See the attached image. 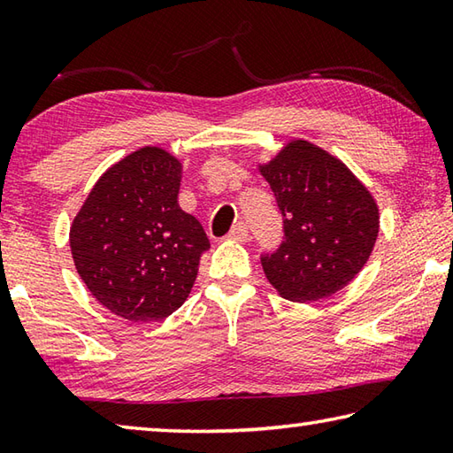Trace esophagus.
I'll list each match as a JSON object with an SVG mask.
<instances>
[{"label":"esophagus","instance_id":"34e87169","mask_svg":"<svg viewBox=\"0 0 453 453\" xmlns=\"http://www.w3.org/2000/svg\"><path fill=\"white\" fill-rule=\"evenodd\" d=\"M248 235H250L248 226H245L243 221H237V224L232 227V232L227 234L229 240H234V242H245L248 240Z\"/></svg>","mask_w":453,"mask_h":453}]
</instances>
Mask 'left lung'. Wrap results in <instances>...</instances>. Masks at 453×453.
Instances as JSON below:
<instances>
[{"mask_svg": "<svg viewBox=\"0 0 453 453\" xmlns=\"http://www.w3.org/2000/svg\"><path fill=\"white\" fill-rule=\"evenodd\" d=\"M283 218V242L262 256L281 297L310 303L334 296L362 272L380 232L370 191L332 153L294 140L259 165Z\"/></svg>", "mask_w": 453, "mask_h": 453, "instance_id": "1", "label": "left lung"}]
</instances>
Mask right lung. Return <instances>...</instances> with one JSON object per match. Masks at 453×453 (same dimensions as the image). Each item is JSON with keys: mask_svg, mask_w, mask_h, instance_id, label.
Returning <instances> with one entry per match:
<instances>
[{"mask_svg": "<svg viewBox=\"0 0 453 453\" xmlns=\"http://www.w3.org/2000/svg\"><path fill=\"white\" fill-rule=\"evenodd\" d=\"M180 159L145 145L97 180L73 218L75 270L91 296L119 318L164 319L194 288L210 240L180 208Z\"/></svg>", "mask_w": 453, "mask_h": 453, "instance_id": "1", "label": "right lung"}]
</instances>
